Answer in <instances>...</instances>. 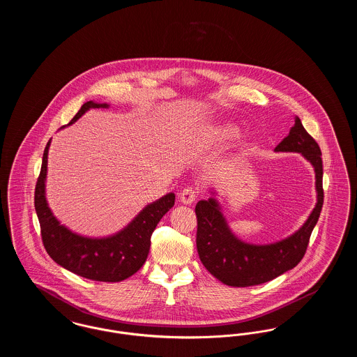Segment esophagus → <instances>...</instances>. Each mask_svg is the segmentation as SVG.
<instances>
[{"mask_svg": "<svg viewBox=\"0 0 357 357\" xmlns=\"http://www.w3.org/2000/svg\"><path fill=\"white\" fill-rule=\"evenodd\" d=\"M179 201L182 204H191L197 199V190L194 187H185L181 192H179Z\"/></svg>", "mask_w": 357, "mask_h": 357, "instance_id": "esophagus-1", "label": "esophagus"}]
</instances>
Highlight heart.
<instances>
[{
	"mask_svg": "<svg viewBox=\"0 0 357 357\" xmlns=\"http://www.w3.org/2000/svg\"><path fill=\"white\" fill-rule=\"evenodd\" d=\"M217 132L223 139H233V137H236L238 135V128L236 126H233V124H225V126H221L218 128Z\"/></svg>",
	"mask_w": 357,
	"mask_h": 357,
	"instance_id": "obj_1",
	"label": "heart"
}]
</instances>
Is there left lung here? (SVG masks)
Listing matches in <instances>:
<instances>
[{
    "instance_id": "obj_1",
    "label": "left lung",
    "mask_w": 357,
    "mask_h": 357,
    "mask_svg": "<svg viewBox=\"0 0 357 357\" xmlns=\"http://www.w3.org/2000/svg\"><path fill=\"white\" fill-rule=\"evenodd\" d=\"M274 151L300 153L310 162L316 172L317 204L305 223L290 237L269 245H253L231 233L214 198L199 201L195 206L198 255L204 268L229 287H255L293 269L305 255L309 238L319 221L324 204L321 150L300 118H296L289 135Z\"/></svg>"
}]
</instances>
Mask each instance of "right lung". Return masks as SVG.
I'll return each instance as SVG.
<instances>
[{
    "label": "right lung",
    "instance_id": "obj_1",
    "mask_svg": "<svg viewBox=\"0 0 357 357\" xmlns=\"http://www.w3.org/2000/svg\"><path fill=\"white\" fill-rule=\"evenodd\" d=\"M108 107L107 102H84L68 126L80 119L91 108ZM50 146L51 140L44 150L41 171L34 190V208L47 253L64 269L88 280L119 282L131 277L146 262L153 231L162 217L175 204V194L169 192L160 199L147 204L132 222L114 236L104 238L79 236L57 221L48 207L45 178Z\"/></svg>",
    "mask_w": 357,
    "mask_h": 357
}]
</instances>
